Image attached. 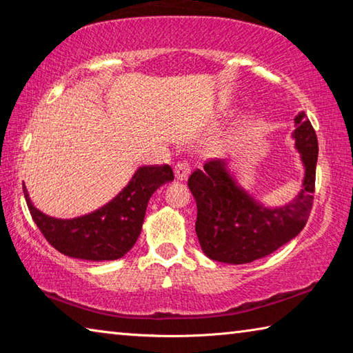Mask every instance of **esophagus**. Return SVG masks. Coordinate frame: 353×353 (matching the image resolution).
Segmentation results:
<instances>
[{
	"instance_id": "obj_1",
	"label": "esophagus",
	"mask_w": 353,
	"mask_h": 353,
	"mask_svg": "<svg viewBox=\"0 0 353 353\" xmlns=\"http://www.w3.org/2000/svg\"><path fill=\"white\" fill-rule=\"evenodd\" d=\"M190 172H191V170H190V166L187 163H182V162L176 163V166H174V176H176L177 181H187L188 176H190Z\"/></svg>"
}]
</instances>
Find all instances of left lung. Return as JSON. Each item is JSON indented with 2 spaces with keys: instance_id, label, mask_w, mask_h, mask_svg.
<instances>
[{
  "instance_id": "left-lung-1",
  "label": "left lung",
  "mask_w": 353,
  "mask_h": 353,
  "mask_svg": "<svg viewBox=\"0 0 353 353\" xmlns=\"http://www.w3.org/2000/svg\"><path fill=\"white\" fill-rule=\"evenodd\" d=\"M294 148L303 166L302 188L288 204L268 207L243 188L227 160H210L196 170L188 188L198 205L196 235L214 261L244 265L272 254L305 227L313 205L318 139L301 112L294 118Z\"/></svg>"
}]
</instances>
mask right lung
Returning a JSON list of instances; mask_svg holds the SVG:
<instances>
[{"instance_id": "obj_1", "label": "right lung", "mask_w": 353, "mask_h": 353, "mask_svg": "<svg viewBox=\"0 0 353 353\" xmlns=\"http://www.w3.org/2000/svg\"><path fill=\"white\" fill-rule=\"evenodd\" d=\"M174 181L170 165L140 166L112 201L92 213L62 219L40 212L25 185L23 193L34 223L59 252L90 261L118 260L134 248L154 191Z\"/></svg>"}]
</instances>
